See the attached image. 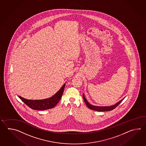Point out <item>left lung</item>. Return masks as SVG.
I'll use <instances>...</instances> for the list:
<instances>
[{"label": "left lung", "mask_w": 146, "mask_h": 146, "mask_svg": "<svg viewBox=\"0 0 146 146\" xmlns=\"http://www.w3.org/2000/svg\"><path fill=\"white\" fill-rule=\"evenodd\" d=\"M83 99H84V102L86 104L87 106L88 107V108L91 109L92 110H94V111H99V112L112 111L113 110L115 109L123 101V100H124V99L121 100L119 102H118L116 104H115V105L111 106H96L91 105L90 103L87 101V100L86 99V98H85V96H84V94H83Z\"/></svg>", "instance_id": "8db88e82"}]
</instances>
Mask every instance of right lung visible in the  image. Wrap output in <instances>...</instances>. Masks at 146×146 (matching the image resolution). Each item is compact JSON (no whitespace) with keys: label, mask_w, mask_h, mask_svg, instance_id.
<instances>
[{"label":"right lung","mask_w":146,"mask_h":146,"mask_svg":"<svg viewBox=\"0 0 146 146\" xmlns=\"http://www.w3.org/2000/svg\"><path fill=\"white\" fill-rule=\"evenodd\" d=\"M65 86V84L62 86L61 89L54 96L47 99L31 100L25 99L20 96H19V98L27 106L33 110L42 111L52 109L56 106L61 99Z\"/></svg>","instance_id":"1"}]
</instances>
